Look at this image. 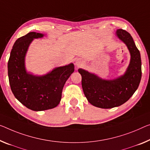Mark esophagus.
Returning <instances> with one entry per match:
<instances>
[{
    "label": "esophagus",
    "instance_id": "1",
    "mask_svg": "<svg viewBox=\"0 0 150 150\" xmlns=\"http://www.w3.org/2000/svg\"><path fill=\"white\" fill-rule=\"evenodd\" d=\"M82 64V62H80V61H76V65L77 66H78V67H79V66H80Z\"/></svg>",
    "mask_w": 150,
    "mask_h": 150
}]
</instances>
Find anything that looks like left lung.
<instances>
[{
    "mask_svg": "<svg viewBox=\"0 0 150 150\" xmlns=\"http://www.w3.org/2000/svg\"><path fill=\"white\" fill-rule=\"evenodd\" d=\"M116 35L125 43L131 54L130 64L123 76L114 80H105L78 69L87 100L91 105L102 109H111L127 102L136 91L142 78L141 56L132 37L121 29H117Z\"/></svg>",
    "mask_w": 150,
    "mask_h": 150,
    "instance_id": "1",
    "label": "left lung"
}]
</instances>
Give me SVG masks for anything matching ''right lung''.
<instances>
[{"label": "right lung", "instance_id": "right-lung-1", "mask_svg": "<svg viewBox=\"0 0 150 150\" xmlns=\"http://www.w3.org/2000/svg\"><path fill=\"white\" fill-rule=\"evenodd\" d=\"M43 35L30 32L19 38L14 43L8 62L9 84L14 96L27 108L35 111L51 109L58 105L64 84L74 71V66L71 63L40 76L27 72L25 57L30 43L33 39Z\"/></svg>", "mask_w": 150, "mask_h": 150}]
</instances>
